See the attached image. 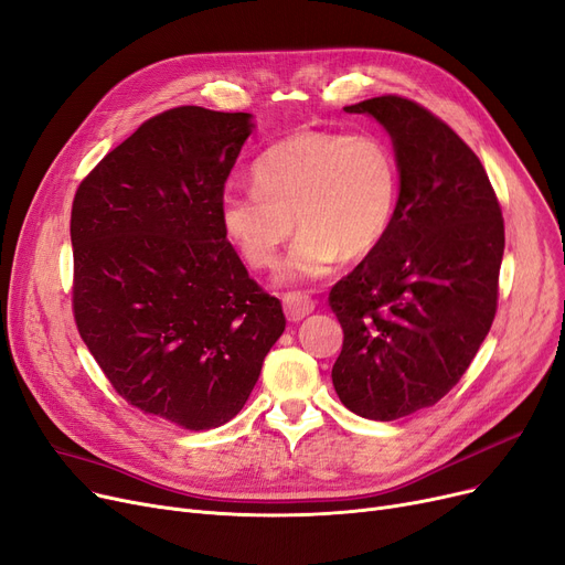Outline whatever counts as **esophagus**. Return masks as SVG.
<instances>
[{
	"mask_svg": "<svg viewBox=\"0 0 565 565\" xmlns=\"http://www.w3.org/2000/svg\"><path fill=\"white\" fill-rule=\"evenodd\" d=\"M282 306L289 322H299L315 310V301L308 295H303V291H287L282 297Z\"/></svg>",
	"mask_w": 565,
	"mask_h": 565,
	"instance_id": "obj_1",
	"label": "esophagus"
}]
</instances>
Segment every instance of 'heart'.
<instances>
[{
	"instance_id": "b5f03b06",
	"label": "heart",
	"mask_w": 565,
	"mask_h": 565,
	"mask_svg": "<svg viewBox=\"0 0 565 565\" xmlns=\"http://www.w3.org/2000/svg\"><path fill=\"white\" fill-rule=\"evenodd\" d=\"M250 173L255 188L220 199L222 232L247 266L270 268L297 220L285 282L324 278L341 259L371 255L396 220L398 160L373 131H291L257 154Z\"/></svg>"
}]
</instances>
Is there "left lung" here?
I'll list each match as a JSON object with an SVG mask.
<instances>
[{"instance_id":"1","label":"left lung","mask_w":565,"mask_h":565,"mask_svg":"<svg viewBox=\"0 0 565 565\" xmlns=\"http://www.w3.org/2000/svg\"><path fill=\"white\" fill-rule=\"evenodd\" d=\"M394 141L401 192L387 238L329 291L343 327L331 380L352 413L392 422L452 390L499 308L505 227L489 175L422 104L382 95L345 106Z\"/></svg>"}]
</instances>
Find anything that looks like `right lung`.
Listing matches in <instances>:
<instances>
[{"label":"right lung","instance_id":"1","mask_svg":"<svg viewBox=\"0 0 565 565\" xmlns=\"http://www.w3.org/2000/svg\"><path fill=\"white\" fill-rule=\"evenodd\" d=\"M250 113L175 106L113 148L72 206L78 333L129 405L190 431L238 415L282 306L222 232Z\"/></svg>","mask_w":565,"mask_h":565}]
</instances>
